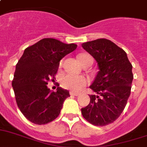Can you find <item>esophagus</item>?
<instances>
[{
	"mask_svg": "<svg viewBox=\"0 0 147 147\" xmlns=\"http://www.w3.org/2000/svg\"><path fill=\"white\" fill-rule=\"evenodd\" d=\"M70 94L71 95V96H77L80 95V94H78V93H74V92H71L70 93Z\"/></svg>",
	"mask_w": 147,
	"mask_h": 147,
	"instance_id": "1",
	"label": "esophagus"
}]
</instances>
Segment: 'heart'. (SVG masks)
<instances>
[{
  "mask_svg": "<svg viewBox=\"0 0 147 147\" xmlns=\"http://www.w3.org/2000/svg\"><path fill=\"white\" fill-rule=\"evenodd\" d=\"M78 59L80 63L84 64L88 60H93L92 57L87 53H82L78 56ZM61 65V62L60 65ZM88 81L83 76H67L62 80V85L65 88L71 89L74 91H80L84 86H86Z\"/></svg>",
  "mask_w": 147,
  "mask_h": 147,
  "instance_id": "b5f03b06",
  "label": "heart"
}]
</instances>
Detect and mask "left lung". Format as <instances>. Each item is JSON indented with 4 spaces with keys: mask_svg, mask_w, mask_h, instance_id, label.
<instances>
[{
    "mask_svg": "<svg viewBox=\"0 0 147 147\" xmlns=\"http://www.w3.org/2000/svg\"><path fill=\"white\" fill-rule=\"evenodd\" d=\"M94 57L99 71L90 88V103L81 109L83 117L97 126H106L118 118L127 103L133 80L132 65L126 53L106 38L82 44Z\"/></svg>",
    "mask_w": 147,
    "mask_h": 147,
    "instance_id": "1",
    "label": "left lung"
}]
</instances>
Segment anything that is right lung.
Returning a JSON list of instances; mask_svg holds the SVG:
<instances>
[{
  "label": "right lung",
  "instance_id": "1",
  "mask_svg": "<svg viewBox=\"0 0 147 147\" xmlns=\"http://www.w3.org/2000/svg\"><path fill=\"white\" fill-rule=\"evenodd\" d=\"M76 47L48 38L24 50L16 65L12 85L18 107L30 122L46 124L59 115L70 94L60 87L56 92L51 91L47 82L54 80L60 60Z\"/></svg>",
  "mask_w": 147,
  "mask_h": 147
}]
</instances>
